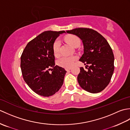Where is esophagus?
I'll use <instances>...</instances> for the list:
<instances>
[{
  "label": "esophagus",
  "mask_w": 130,
  "mask_h": 130,
  "mask_svg": "<svg viewBox=\"0 0 130 130\" xmlns=\"http://www.w3.org/2000/svg\"><path fill=\"white\" fill-rule=\"evenodd\" d=\"M65 69L67 71H69L71 69V68H65Z\"/></svg>",
  "instance_id": "esophagus-1"
}]
</instances>
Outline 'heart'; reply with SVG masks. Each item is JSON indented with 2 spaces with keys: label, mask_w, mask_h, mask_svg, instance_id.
Segmentation results:
<instances>
[{
  "label": "heart",
  "mask_w": 130,
  "mask_h": 130,
  "mask_svg": "<svg viewBox=\"0 0 130 130\" xmlns=\"http://www.w3.org/2000/svg\"><path fill=\"white\" fill-rule=\"evenodd\" d=\"M65 40L74 47H75L80 44V40L79 38L75 35H69L65 38ZM60 47V41L57 39L55 41L53 45V51L55 55L59 54ZM77 57L76 56H62L57 60V63L62 67L70 68L73 65Z\"/></svg>",
  "instance_id": "1"
}]
</instances>
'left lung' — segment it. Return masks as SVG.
<instances>
[{
    "label": "left lung",
    "instance_id": "left-lung-1",
    "mask_svg": "<svg viewBox=\"0 0 130 130\" xmlns=\"http://www.w3.org/2000/svg\"><path fill=\"white\" fill-rule=\"evenodd\" d=\"M67 32L82 40L84 53L79 61L89 65L85 67H88L87 71L80 68L77 78L80 86L91 93L101 92L109 83L114 71V55L109 43L92 29L78 28Z\"/></svg>",
    "mask_w": 130,
    "mask_h": 130
}]
</instances>
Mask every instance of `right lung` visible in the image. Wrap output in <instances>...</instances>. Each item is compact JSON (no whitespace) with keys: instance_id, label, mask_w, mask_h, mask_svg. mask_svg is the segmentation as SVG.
Here are the masks:
<instances>
[{"instance_id":"right-lung-1","label":"right lung","mask_w":130,"mask_h":130,"mask_svg":"<svg viewBox=\"0 0 130 130\" xmlns=\"http://www.w3.org/2000/svg\"><path fill=\"white\" fill-rule=\"evenodd\" d=\"M64 31L41 33L26 45L21 57V68L29 87L43 96L55 94L62 87L67 71L55 65L53 45ZM52 72H50L49 70Z\"/></svg>"}]
</instances>
